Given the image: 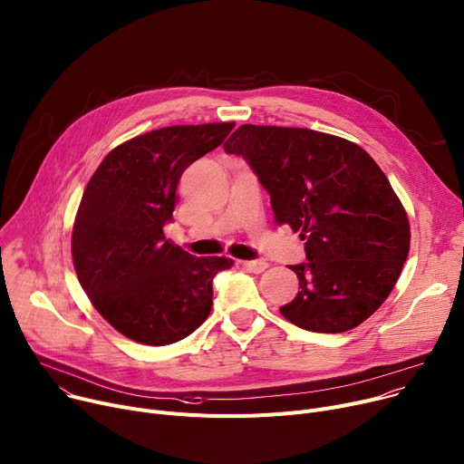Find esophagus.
Masks as SVG:
<instances>
[{
	"instance_id": "34e87169",
	"label": "esophagus",
	"mask_w": 464,
	"mask_h": 464,
	"mask_svg": "<svg viewBox=\"0 0 464 464\" xmlns=\"http://www.w3.org/2000/svg\"><path fill=\"white\" fill-rule=\"evenodd\" d=\"M242 266L246 270H250V272L261 274V272H265L268 268V263L265 259H254V261H242Z\"/></svg>"
}]
</instances>
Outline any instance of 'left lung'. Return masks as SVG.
Segmentation results:
<instances>
[{
  "instance_id": "left-lung-1",
  "label": "left lung",
  "mask_w": 464,
  "mask_h": 464,
  "mask_svg": "<svg viewBox=\"0 0 464 464\" xmlns=\"http://www.w3.org/2000/svg\"><path fill=\"white\" fill-rule=\"evenodd\" d=\"M224 149L254 169L276 222L305 240L307 261L291 266L300 291L282 315L321 334L372 317L411 246L407 212L377 162L356 143L310 129L242 125Z\"/></svg>"
}]
</instances>
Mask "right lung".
Masks as SVG:
<instances>
[{
  "label": "right lung",
  "mask_w": 464,
  "mask_h": 464,
  "mask_svg": "<svg viewBox=\"0 0 464 464\" xmlns=\"http://www.w3.org/2000/svg\"><path fill=\"white\" fill-rule=\"evenodd\" d=\"M235 122L180 125L121 143L82 196L72 261L95 310L132 342L162 347L199 328L212 307V277L227 257H196L164 237L177 184L192 162L222 145Z\"/></svg>",
  "instance_id": "add662e5"
}]
</instances>
